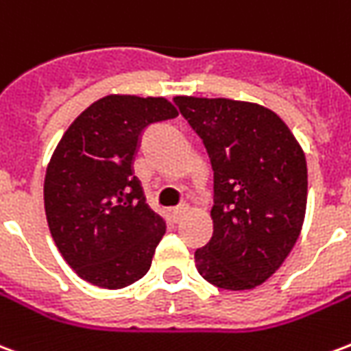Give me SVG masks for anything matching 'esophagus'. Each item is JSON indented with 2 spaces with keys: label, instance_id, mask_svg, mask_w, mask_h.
Here are the masks:
<instances>
[{
  "label": "esophagus",
  "instance_id": "34e87169",
  "mask_svg": "<svg viewBox=\"0 0 351 351\" xmlns=\"http://www.w3.org/2000/svg\"><path fill=\"white\" fill-rule=\"evenodd\" d=\"M186 214H188V208H186V206L175 208V210H173V220H175V221H182L184 218H186Z\"/></svg>",
  "mask_w": 351,
  "mask_h": 351
}]
</instances>
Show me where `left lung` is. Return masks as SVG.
Instances as JSON below:
<instances>
[{
  "label": "left lung",
  "mask_w": 351,
  "mask_h": 351,
  "mask_svg": "<svg viewBox=\"0 0 351 351\" xmlns=\"http://www.w3.org/2000/svg\"><path fill=\"white\" fill-rule=\"evenodd\" d=\"M173 101L203 138L214 171V231L195 250V267L216 287L254 289L278 271L301 235L304 152L286 122L263 105L191 95Z\"/></svg>",
  "instance_id": "obj_1"
}]
</instances>
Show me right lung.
Wrapping results in <instances>:
<instances>
[{
  "instance_id": "add662e5",
  "label": "right lung",
  "mask_w": 351,
  "mask_h": 351,
  "mask_svg": "<svg viewBox=\"0 0 351 351\" xmlns=\"http://www.w3.org/2000/svg\"><path fill=\"white\" fill-rule=\"evenodd\" d=\"M165 97L110 93L67 128L45 175V213L62 258L80 278L122 289L143 278L165 235L133 175L141 135L176 118Z\"/></svg>"
}]
</instances>
